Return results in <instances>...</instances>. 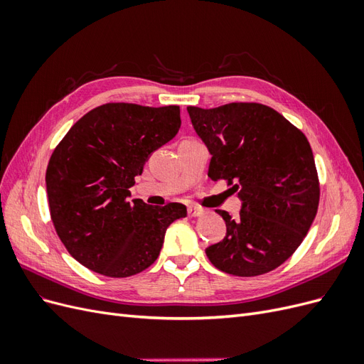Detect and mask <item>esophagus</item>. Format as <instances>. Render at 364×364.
I'll return each instance as SVG.
<instances>
[{
	"instance_id": "1",
	"label": "esophagus",
	"mask_w": 364,
	"mask_h": 364,
	"mask_svg": "<svg viewBox=\"0 0 364 364\" xmlns=\"http://www.w3.org/2000/svg\"><path fill=\"white\" fill-rule=\"evenodd\" d=\"M186 213H188L190 217H199V215L203 214V209L199 208V206L191 205V206H188V209H186Z\"/></svg>"
}]
</instances>
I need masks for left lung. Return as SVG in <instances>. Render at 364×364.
I'll return each mask as SVG.
<instances>
[{
	"label": "left lung",
	"mask_w": 364,
	"mask_h": 364,
	"mask_svg": "<svg viewBox=\"0 0 364 364\" xmlns=\"http://www.w3.org/2000/svg\"><path fill=\"white\" fill-rule=\"evenodd\" d=\"M186 111L213 156L208 176L235 182L241 200L238 217L217 209L226 235L206 247V257L235 277L279 267L299 247L317 213L321 188L310 142L289 119L259 103Z\"/></svg>",
	"instance_id": "1"
}]
</instances>
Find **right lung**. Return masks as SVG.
<instances>
[{
  "instance_id": "right-lung-1",
  "label": "right lung",
  "mask_w": 364,
  "mask_h": 364,
  "mask_svg": "<svg viewBox=\"0 0 364 364\" xmlns=\"http://www.w3.org/2000/svg\"><path fill=\"white\" fill-rule=\"evenodd\" d=\"M179 127V106L107 103L83 115L54 149L46 174L51 220L82 266L127 278L156 261L165 230L186 208L129 200V188Z\"/></svg>"
}]
</instances>
